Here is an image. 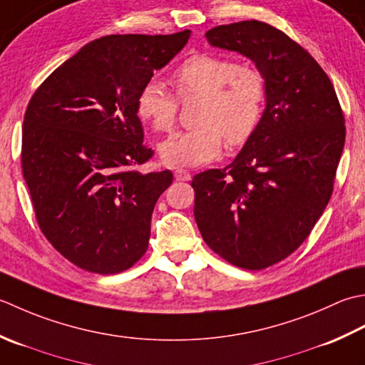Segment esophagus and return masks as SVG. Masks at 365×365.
I'll use <instances>...</instances> for the list:
<instances>
[{"instance_id": "obj_1", "label": "esophagus", "mask_w": 365, "mask_h": 365, "mask_svg": "<svg viewBox=\"0 0 365 365\" xmlns=\"http://www.w3.org/2000/svg\"><path fill=\"white\" fill-rule=\"evenodd\" d=\"M175 178L176 181H189L190 180V173L187 170H182V168H178L175 172Z\"/></svg>"}]
</instances>
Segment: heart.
I'll return each instance as SVG.
<instances>
[{"mask_svg": "<svg viewBox=\"0 0 365 365\" xmlns=\"http://www.w3.org/2000/svg\"><path fill=\"white\" fill-rule=\"evenodd\" d=\"M180 98L202 94L198 128L176 133L160 146L162 160L170 167H197L217 158L224 146L244 145L262 121L266 86L262 73L241 68L230 58L197 53L173 71ZM180 101L160 80H150L137 96V113L155 132H172Z\"/></svg>", "mask_w": 365, "mask_h": 365, "instance_id": "b5f03b06", "label": "heart"}]
</instances>
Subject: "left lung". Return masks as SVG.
Masks as SVG:
<instances>
[{
  "label": "left lung",
  "instance_id": "obj_1",
  "mask_svg": "<svg viewBox=\"0 0 365 365\" xmlns=\"http://www.w3.org/2000/svg\"><path fill=\"white\" fill-rule=\"evenodd\" d=\"M205 36L255 63L266 108L230 165L193 176V215L219 257L264 269L292 255L322 217L345 145L344 111L322 66L280 29L244 20Z\"/></svg>",
  "mask_w": 365,
  "mask_h": 365
}]
</instances>
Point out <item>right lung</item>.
I'll return each mask as SVG.
<instances>
[{"label": "right lung", "mask_w": 365, "mask_h": 365, "mask_svg": "<svg viewBox=\"0 0 365 365\" xmlns=\"http://www.w3.org/2000/svg\"><path fill=\"white\" fill-rule=\"evenodd\" d=\"M189 37V29L103 36L51 72L28 103L21 170L37 224L81 269L116 274L145 255L173 173L137 170L153 158L137 96Z\"/></svg>", "instance_id": "add662e5"}]
</instances>
